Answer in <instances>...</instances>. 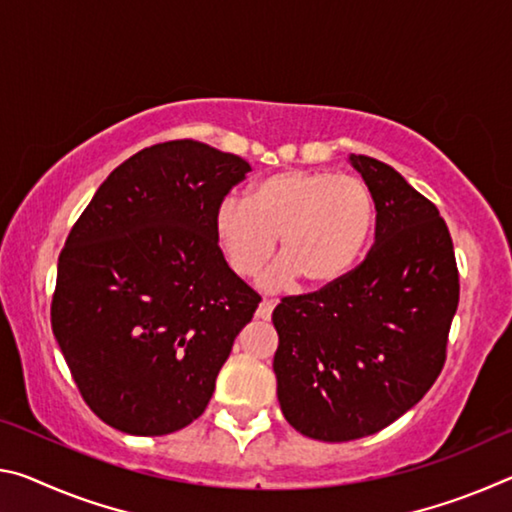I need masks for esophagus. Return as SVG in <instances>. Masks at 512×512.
Here are the masks:
<instances>
[{"mask_svg":"<svg viewBox=\"0 0 512 512\" xmlns=\"http://www.w3.org/2000/svg\"><path fill=\"white\" fill-rule=\"evenodd\" d=\"M273 307H275V302L264 298L262 302H259V307H257V318H262V320H268V318H271V314H273Z\"/></svg>","mask_w":512,"mask_h":512,"instance_id":"obj_1","label":"esophagus"}]
</instances>
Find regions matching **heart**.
<instances>
[{
    "instance_id": "heart-1",
    "label": "heart",
    "mask_w": 512,
    "mask_h": 512,
    "mask_svg": "<svg viewBox=\"0 0 512 512\" xmlns=\"http://www.w3.org/2000/svg\"><path fill=\"white\" fill-rule=\"evenodd\" d=\"M375 201L359 178L329 171H277L253 187L248 201L228 196L216 205L214 235L232 271L255 275L280 239L284 266L266 275L264 289L302 277L309 287L343 280L366 248Z\"/></svg>"
}]
</instances>
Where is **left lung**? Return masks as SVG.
I'll list each match as a JSON object with an SVG mask.
<instances>
[{"instance_id":"left-lung-1","label":"left lung","mask_w":512,"mask_h":512,"mask_svg":"<svg viewBox=\"0 0 512 512\" xmlns=\"http://www.w3.org/2000/svg\"><path fill=\"white\" fill-rule=\"evenodd\" d=\"M375 201V244L343 280L273 309L277 400L302 436H372L418 404L445 363L458 307L452 237L402 173L350 155Z\"/></svg>"}]
</instances>
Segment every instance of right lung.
<instances>
[{"instance_id":"add662e5","label":"right lung","mask_w":512,"mask_h":512,"mask_svg":"<svg viewBox=\"0 0 512 512\" xmlns=\"http://www.w3.org/2000/svg\"><path fill=\"white\" fill-rule=\"evenodd\" d=\"M250 164L203 142L135 153L103 180L58 257L51 327L83 400L131 436L205 411L259 305L225 262L214 212Z\"/></svg>"}]
</instances>
